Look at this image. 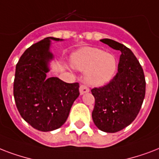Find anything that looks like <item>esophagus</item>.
<instances>
[{"label": "esophagus", "mask_w": 159, "mask_h": 159, "mask_svg": "<svg viewBox=\"0 0 159 159\" xmlns=\"http://www.w3.org/2000/svg\"><path fill=\"white\" fill-rule=\"evenodd\" d=\"M89 91V89L86 85H84V84H81V85L80 86V94H84V93H88Z\"/></svg>", "instance_id": "obj_1"}]
</instances>
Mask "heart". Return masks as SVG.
I'll use <instances>...</instances> for the list:
<instances>
[{"label":"heart","instance_id":"1","mask_svg":"<svg viewBox=\"0 0 159 159\" xmlns=\"http://www.w3.org/2000/svg\"><path fill=\"white\" fill-rule=\"evenodd\" d=\"M74 68L85 71L84 79L93 86L108 83L116 72L117 60L114 55L93 47H84L71 55Z\"/></svg>","mask_w":159,"mask_h":159}]
</instances>
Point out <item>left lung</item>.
<instances>
[{
	"label": "left lung",
	"mask_w": 159,
	"mask_h": 159,
	"mask_svg": "<svg viewBox=\"0 0 159 159\" xmlns=\"http://www.w3.org/2000/svg\"><path fill=\"white\" fill-rule=\"evenodd\" d=\"M100 41L121 51L118 73L105 85L91 89L94 97L92 118L99 129L119 132L137 117L145 96L144 74L134 53L123 44L110 39Z\"/></svg>",
	"instance_id": "1"
}]
</instances>
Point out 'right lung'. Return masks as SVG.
Wrapping results in <instances>:
<instances>
[{"mask_svg": "<svg viewBox=\"0 0 159 159\" xmlns=\"http://www.w3.org/2000/svg\"><path fill=\"white\" fill-rule=\"evenodd\" d=\"M47 37L27 49L16 67L14 98L21 117L35 129L48 132L65 124L74 101L80 95L79 83H66L46 77L53 58Z\"/></svg>", "mask_w": 159, "mask_h": 159, "instance_id": "1", "label": "right lung"}]
</instances>
